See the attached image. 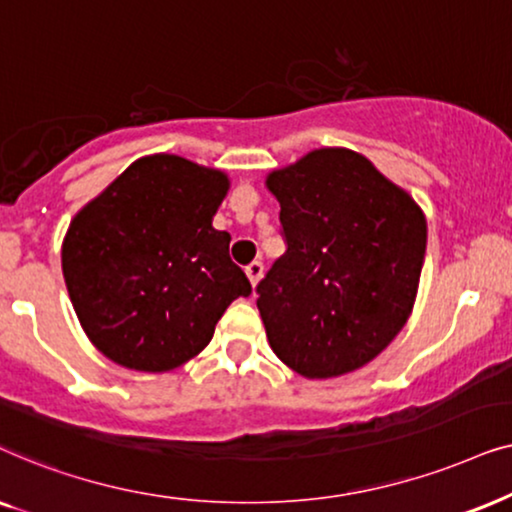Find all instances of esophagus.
<instances>
[{"mask_svg":"<svg viewBox=\"0 0 512 512\" xmlns=\"http://www.w3.org/2000/svg\"><path fill=\"white\" fill-rule=\"evenodd\" d=\"M262 274H264L262 262H252V264H248V267H245V276H248V281H250L252 288H255V285L260 283Z\"/></svg>","mask_w":512,"mask_h":512,"instance_id":"esophagus-1","label":"esophagus"}]
</instances>
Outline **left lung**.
Here are the masks:
<instances>
[{
  "label": "left lung",
  "instance_id": "obj_1",
  "mask_svg": "<svg viewBox=\"0 0 512 512\" xmlns=\"http://www.w3.org/2000/svg\"><path fill=\"white\" fill-rule=\"evenodd\" d=\"M288 250L257 285L271 349L306 379L349 374L403 330L426 255V215L346 147L267 175Z\"/></svg>",
  "mask_w": 512,
  "mask_h": 512
}]
</instances>
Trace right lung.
Listing matches in <instances>:
<instances>
[{"label": "right lung", "instance_id": "1", "mask_svg": "<svg viewBox=\"0 0 512 512\" xmlns=\"http://www.w3.org/2000/svg\"><path fill=\"white\" fill-rule=\"evenodd\" d=\"M224 170L142 156L74 215L63 276L86 337L138 372H168L206 349L217 320L252 288L213 217Z\"/></svg>", "mask_w": 512, "mask_h": 512}]
</instances>
